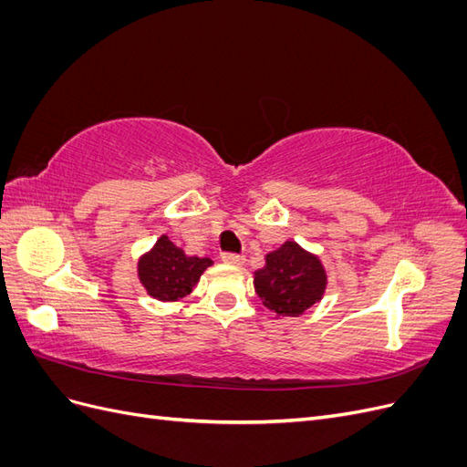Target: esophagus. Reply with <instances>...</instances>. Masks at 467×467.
<instances>
[{
	"label": "esophagus",
	"mask_w": 467,
	"mask_h": 467,
	"mask_svg": "<svg viewBox=\"0 0 467 467\" xmlns=\"http://www.w3.org/2000/svg\"><path fill=\"white\" fill-rule=\"evenodd\" d=\"M223 263H230V265H244V255H237V253H223L222 255Z\"/></svg>",
	"instance_id": "obj_1"
}]
</instances>
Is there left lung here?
<instances>
[{
  "instance_id": "left-lung-1",
  "label": "left lung",
  "mask_w": 467,
  "mask_h": 467,
  "mask_svg": "<svg viewBox=\"0 0 467 467\" xmlns=\"http://www.w3.org/2000/svg\"><path fill=\"white\" fill-rule=\"evenodd\" d=\"M255 290L265 307L276 316L298 317L321 300L325 271L298 244L286 242L268 253L266 265L255 273Z\"/></svg>"
}]
</instances>
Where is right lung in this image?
<instances>
[{
  "instance_id": "obj_1",
  "label": "right lung",
  "mask_w": 467,
  "mask_h": 467,
  "mask_svg": "<svg viewBox=\"0 0 467 467\" xmlns=\"http://www.w3.org/2000/svg\"><path fill=\"white\" fill-rule=\"evenodd\" d=\"M210 265L212 261L208 257H187L182 249L173 245L171 239L163 235L148 255L140 261L138 275L150 296L161 302H173L192 290L204 268Z\"/></svg>"
}]
</instances>
